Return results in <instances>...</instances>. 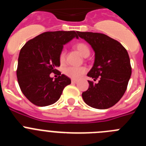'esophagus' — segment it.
<instances>
[{
    "mask_svg": "<svg viewBox=\"0 0 146 146\" xmlns=\"http://www.w3.org/2000/svg\"><path fill=\"white\" fill-rule=\"evenodd\" d=\"M77 82V80H74V79H72V82H74V83H76Z\"/></svg>",
    "mask_w": 146,
    "mask_h": 146,
    "instance_id": "34e87169",
    "label": "esophagus"
}]
</instances>
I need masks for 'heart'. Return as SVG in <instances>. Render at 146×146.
<instances>
[{"instance_id": "b5f03b06", "label": "heart", "mask_w": 146, "mask_h": 146, "mask_svg": "<svg viewBox=\"0 0 146 146\" xmlns=\"http://www.w3.org/2000/svg\"><path fill=\"white\" fill-rule=\"evenodd\" d=\"M74 47L81 53L83 57H88L91 53V50L87 44L84 42H78L74 44ZM66 60V50H62L59 54V61L61 64L65 62ZM86 69L84 67H74L67 66L64 68V73L65 75L71 77L72 79H78L86 72Z\"/></svg>"}]
</instances>
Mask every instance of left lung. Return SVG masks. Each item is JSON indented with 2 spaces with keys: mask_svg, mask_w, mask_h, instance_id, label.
I'll use <instances>...</instances> for the list:
<instances>
[{
  "mask_svg": "<svg viewBox=\"0 0 146 146\" xmlns=\"http://www.w3.org/2000/svg\"><path fill=\"white\" fill-rule=\"evenodd\" d=\"M77 34L90 44L95 52V60L87 75L89 87L82 94L85 102L91 108L108 109L123 96L131 74L129 54L123 45L103 33L80 32Z\"/></svg>",
  "mask_w": 146,
  "mask_h": 146,
  "instance_id": "left-lung-1",
  "label": "left lung"
}]
</instances>
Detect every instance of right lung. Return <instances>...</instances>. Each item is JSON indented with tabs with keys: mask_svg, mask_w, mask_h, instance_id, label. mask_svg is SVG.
<instances>
[{
	"mask_svg": "<svg viewBox=\"0 0 146 146\" xmlns=\"http://www.w3.org/2000/svg\"><path fill=\"white\" fill-rule=\"evenodd\" d=\"M75 31H47L29 40L20 50L17 77L23 94L33 104L48 106L58 101L71 80L64 74L50 77L60 66L59 54Z\"/></svg>",
	"mask_w": 146,
	"mask_h": 146,
	"instance_id": "obj_1",
	"label": "right lung"
}]
</instances>
